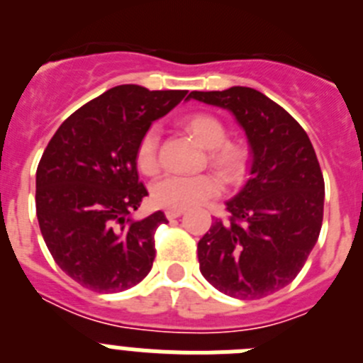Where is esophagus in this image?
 <instances>
[{
  "mask_svg": "<svg viewBox=\"0 0 363 363\" xmlns=\"http://www.w3.org/2000/svg\"><path fill=\"white\" fill-rule=\"evenodd\" d=\"M184 214V211L182 209H167L165 211V216L169 218V220H174V218H179Z\"/></svg>",
  "mask_w": 363,
  "mask_h": 363,
  "instance_id": "esophagus-1",
  "label": "esophagus"
}]
</instances>
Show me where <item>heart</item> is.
Instances as JSON below:
<instances>
[{"label":"heart","instance_id":"b5f03b06","mask_svg":"<svg viewBox=\"0 0 363 363\" xmlns=\"http://www.w3.org/2000/svg\"><path fill=\"white\" fill-rule=\"evenodd\" d=\"M184 127L207 150V162L225 184L236 185L245 178L251 165V149L242 140L227 138L225 123L211 112H194L185 118ZM160 138L149 129L138 142L136 167L145 176L158 174ZM220 192V182L213 174L169 176L152 187L154 205L163 209H191Z\"/></svg>","mask_w":363,"mask_h":363}]
</instances>
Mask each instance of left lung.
I'll use <instances>...</instances> for the list:
<instances>
[{"label": "left lung", "instance_id": "obj_1", "mask_svg": "<svg viewBox=\"0 0 363 363\" xmlns=\"http://www.w3.org/2000/svg\"><path fill=\"white\" fill-rule=\"evenodd\" d=\"M227 108L251 145V178L198 242L203 278L220 293L258 300L289 285L320 236L325 185L309 136L289 112L249 86L191 92Z\"/></svg>", "mask_w": 363, "mask_h": 363}]
</instances>
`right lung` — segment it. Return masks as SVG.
Returning a JSON list of instances; mask_svg holds the SVG:
<instances>
[{
    "label": "right lung",
    "instance_id": "add662e5",
    "mask_svg": "<svg viewBox=\"0 0 363 363\" xmlns=\"http://www.w3.org/2000/svg\"><path fill=\"white\" fill-rule=\"evenodd\" d=\"M185 95L112 86L70 114L45 149L36 171L41 234L54 262L86 289L120 293L149 274L154 233L167 218H130L147 196L134 154L150 123Z\"/></svg>",
    "mask_w": 363,
    "mask_h": 363
}]
</instances>
